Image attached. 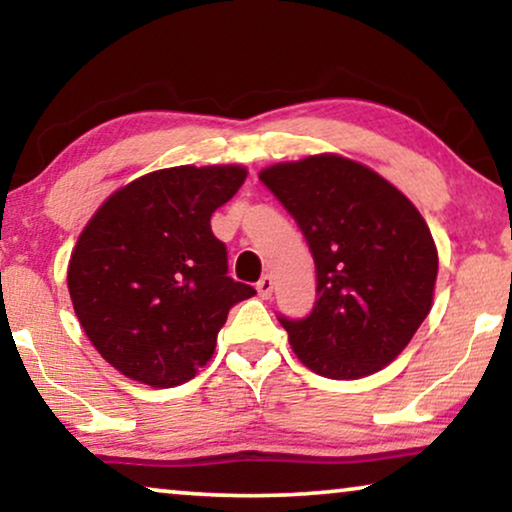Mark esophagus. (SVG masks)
Masks as SVG:
<instances>
[{
    "instance_id": "1",
    "label": "esophagus",
    "mask_w": 512,
    "mask_h": 512,
    "mask_svg": "<svg viewBox=\"0 0 512 512\" xmlns=\"http://www.w3.org/2000/svg\"><path fill=\"white\" fill-rule=\"evenodd\" d=\"M274 278H271L269 274L260 278V283H257V292H260L262 299H269L271 295H274Z\"/></svg>"
}]
</instances>
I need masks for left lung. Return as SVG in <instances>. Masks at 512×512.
Segmentation results:
<instances>
[{
	"mask_svg": "<svg viewBox=\"0 0 512 512\" xmlns=\"http://www.w3.org/2000/svg\"><path fill=\"white\" fill-rule=\"evenodd\" d=\"M260 180L316 262L311 316L281 318L295 356L327 379L393 363L431 311L438 278V248L417 206L377 170L330 152L274 163Z\"/></svg>",
	"mask_w": 512,
	"mask_h": 512,
	"instance_id": "1",
	"label": "left lung"
}]
</instances>
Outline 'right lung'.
Returning a JSON list of instances; mask_svg holds the SVG:
<instances>
[{
    "mask_svg": "<svg viewBox=\"0 0 512 512\" xmlns=\"http://www.w3.org/2000/svg\"><path fill=\"white\" fill-rule=\"evenodd\" d=\"M245 177L238 163L154 170L109 194L79 234L67 264L74 313L124 377L185 384L213 358L231 306L255 295L227 276L210 229Z\"/></svg>",
    "mask_w": 512,
    "mask_h": 512,
    "instance_id": "obj_1",
    "label": "right lung"
}]
</instances>
